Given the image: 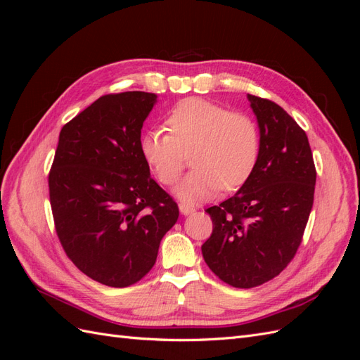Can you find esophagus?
Masks as SVG:
<instances>
[{"label": "esophagus", "instance_id": "esophagus-1", "mask_svg": "<svg viewBox=\"0 0 360 360\" xmlns=\"http://www.w3.org/2000/svg\"><path fill=\"white\" fill-rule=\"evenodd\" d=\"M179 209H180V213H181V214H184V216L192 214V213L195 212V209H193L192 205H189V204H184V202H180V204H179Z\"/></svg>", "mask_w": 360, "mask_h": 360}]
</instances>
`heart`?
<instances>
[{"label":"heart","instance_id":"1","mask_svg":"<svg viewBox=\"0 0 360 360\" xmlns=\"http://www.w3.org/2000/svg\"><path fill=\"white\" fill-rule=\"evenodd\" d=\"M169 134L150 129L139 139V150L162 184H174L192 153L195 168L176 188L184 202H200L222 188L236 191L249 180L258 160L259 136L248 115L200 97L184 99L167 118Z\"/></svg>","mask_w":360,"mask_h":360}]
</instances>
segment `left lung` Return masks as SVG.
<instances>
[{"mask_svg":"<svg viewBox=\"0 0 360 360\" xmlns=\"http://www.w3.org/2000/svg\"><path fill=\"white\" fill-rule=\"evenodd\" d=\"M248 99L259 129L257 165L231 198L205 210L213 231L201 246L207 266L236 288L274 279L296 255L317 179L304 130L275 102Z\"/></svg>","mask_w":360,"mask_h":360,"instance_id":"obj_1","label":"left lung"}]
</instances>
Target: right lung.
Here are the masks:
<instances>
[{
  "instance_id": "right-lung-1",
  "label": "right lung",
  "mask_w": 360,
  "mask_h": 360,
  "mask_svg": "<svg viewBox=\"0 0 360 360\" xmlns=\"http://www.w3.org/2000/svg\"><path fill=\"white\" fill-rule=\"evenodd\" d=\"M155 93L102 96L64 124L49 198L64 252L82 274L123 288L155 266L179 207L150 177L139 150Z\"/></svg>"
}]
</instances>
